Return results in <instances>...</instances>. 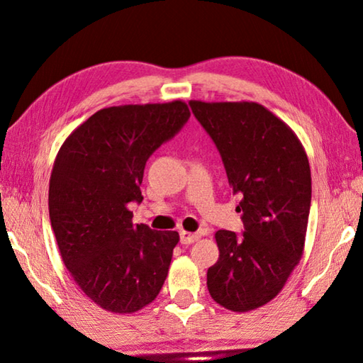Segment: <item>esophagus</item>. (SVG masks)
I'll return each mask as SVG.
<instances>
[{"label": "esophagus", "mask_w": 363, "mask_h": 363, "mask_svg": "<svg viewBox=\"0 0 363 363\" xmlns=\"http://www.w3.org/2000/svg\"><path fill=\"white\" fill-rule=\"evenodd\" d=\"M179 237H181V243L182 245H190V243H194V242H196L200 238L199 233H192V232H186V230H182L179 233Z\"/></svg>", "instance_id": "obj_1"}]
</instances>
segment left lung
<instances>
[{"mask_svg":"<svg viewBox=\"0 0 363 363\" xmlns=\"http://www.w3.org/2000/svg\"><path fill=\"white\" fill-rule=\"evenodd\" d=\"M190 108L223 158L240 196L243 235L214 233L219 259L208 269L211 298L248 312L281 291L303 256L311 210V168L286 123L256 102L190 101Z\"/></svg>","mask_w":363,"mask_h":363,"instance_id":"left-lung-1","label":"left lung"}]
</instances>
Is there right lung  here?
<instances>
[{
  "instance_id": "add662e5",
  "label": "right lung",
  "mask_w": 363,
  "mask_h": 363,
  "mask_svg": "<svg viewBox=\"0 0 363 363\" xmlns=\"http://www.w3.org/2000/svg\"><path fill=\"white\" fill-rule=\"evenodd\" d=\"M186 102L118 106L96 112L73 131L49 179V219L65 267L93 303L133 314L167 280L174 230L133 224L149 157L186 125Z\"/></svg>"
}]
</instances>
